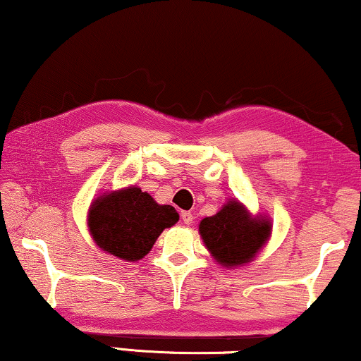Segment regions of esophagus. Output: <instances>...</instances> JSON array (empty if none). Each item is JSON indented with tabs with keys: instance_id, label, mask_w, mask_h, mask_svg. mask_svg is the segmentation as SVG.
Instances as JSON below:
<instances>
[{
	"instance_id": "obj_1",
	"label": "esophagus",
	"mask_w": 361,
	"mask_h": 361,
	"mask_svg": "<svg viewBox=\"0 0 361 361\" xmlns=\"http://www.w3.org/2000/svg\"><path fill=\"white\" fill-rule=\"evenodd\" d=\"M180 219H182V221H184L185 225H192V221H194V216H192L190 212H182Z\"/></svg>"
}]
</instances>
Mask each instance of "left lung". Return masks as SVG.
I'll return each mask as SVG.
<instances>
[{"label":"left lung","mask_w":361,"mask_h":361,"mask_svg":"<svg viewBox=\"0 0 361 361\" xmlns=\"http://www.w3.org/2000/svg\"><path fill=\"white\" fill-rule=\"evenodd\" d=\"M199 231L212 256L226 268L250 263L269 236V221L251 219L236 200L200 221Z\"/></svg>","instance_id":"1"}]
</instances>
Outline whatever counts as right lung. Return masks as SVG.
I'll use <instances>...</instances> for the list:
<instances>
[{
    "instance_id": "right-lung-1",
    "label": "right lung",
    "mask_w": 361,
    "mask_h": 361,
    "mask_svg": "<svg viewBox=\"0 0 361 361\" xmlns=\"http://www.w3.org/2000/svg\"><path fill=\"white\" fill-rule=\"evenodd\" d=\"M179 220L174 207L159 205L137 187H128L93 202L88 226L103 251L125 261H137L149 253L162 230Z\"/></svg>"
}]
</instances>
